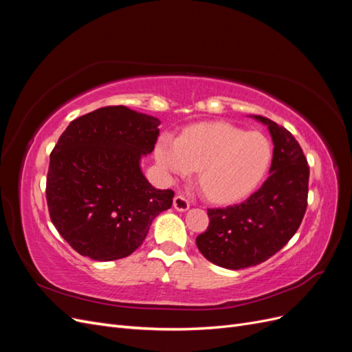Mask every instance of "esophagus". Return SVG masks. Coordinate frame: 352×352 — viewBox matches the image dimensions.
<instances>
[{
  "mask_svg": "<svg viewBox=\"0 0 352 352\" xmlns=\"http://www.w3.org/2000/svg\"><path fill=\"white\" fill-rule=\"evenodd\" d=\"M189 201L188 198H185L184 195H176L173 198V207L177 210V211H186L189 208Z\"/></svg>",
  "mask_w": 352,
  "mask_h": 352,
  "instance_id": "obj_1",
  "label": "esophagus"
}]
</instances>
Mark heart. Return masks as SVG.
I'll return each mask as SVG.
<instances>
[{"label": "heart", "instance_id": "1", "mask_svg": "<svg viewBox=\"0 0 352 352\" xmlns=\"http://www.w3.org/2000/svg\"><path fill=\"white\" fill-rule=\"evenodd\" d=\"M154 153L167 177H185L198 170L199 186L217 202L248 195L267 173L273 157L264 135L229 123L197 124L179 140L164 135Z\"/></svg>", "mask_w": 352, "mask_h": 352}]
</instances>
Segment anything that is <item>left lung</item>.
<instances>
[{
	"label": "left lung",
	"instance_id": "8db88e82",
	"mask_svg": "<svg viewBox=\"0 0 352 352\" xmlns=\"http://www.w3.org/2000/svg\"><path fill=\"white\" fill-rule=\"evenodd\" d=\"M274 144L270 176L241 204L208 208V228L197 236L204 257L220 267L241 270L280 251L300 228L307 210L310 167L289 131L263 116Z\"/></svg>",
	"mask_w": 352,
	"mask_h": 352
}]
</instances>
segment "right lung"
Listing matches in <instances>:
<instances>
[{
	"label": "right lung",
	"instance_id": "right-lung-1",
	"mask_svg": "<svg viewBox=\"0 0 352 352\" xmlns=\"http://www.w3.org/2000/svg\"><path fill=\"white\" fill-rule=\"evenodd\" d=\"M162 123L124 105L70 122L50 155L47 204L70 247L97 261L124 258L141 247L153 220L173 204L140 166L153 153Z\"/></svg>",
	"mask_w": 352,
	"mask_h": 352
}]
</instances>
